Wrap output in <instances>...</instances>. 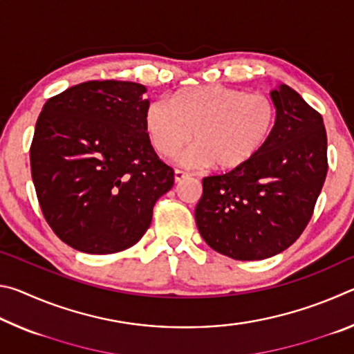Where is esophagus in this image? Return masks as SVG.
<instances>
[{"label":"esophagus","mask_w":354,"mask_h":354,"mask_svg":"<svg viewBox=\"0 0 354 354\" xmlns=\"http://www.w3.org/2000/svg\"><path fill=\"white\" fill-rule=\"evenodd\" d=\"M185 178H189V173H185L183 170H175V183H181Z\"/></svg>","instance_id":"1"}]
</instances>
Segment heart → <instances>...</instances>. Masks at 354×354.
Returning a JSON list of instances; mask_svg holds the SVG:
<instances>
[{
    "label": "heart",
    "instance_id": "1",
    "mask_svg": "<svg viewBox=\"0 0 354 354\" xmlns=\"http://www.w3.org/2000/svg\"><path fill=\"white\" fill-rule=\"evenodd\" d=\"M277 107L263 93H248L225 86H203L178 92L171 104L149 103L145 129L154 151L171 158L185 143L189 167L214 164L217 170H236L251 162L273 133Z\"/></svg>",
    "mask_w": 354,
    "mask_h": 354
}]
</instances>
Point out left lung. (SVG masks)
Masks as SVG:
<instances>
[{
	"mask_svg": "<svg viewBox=\"0 0 354 354\" xmlns=\"http://www.w3.org/2000/svg\"><path fill=\"white\" fill-rule=\"evenodd\" d=\"M277 107L266 148L241 169L203 179L195 207L201 237L237 261L281 253L313 217L328 171L323 118L286 84L270 92Z\"/></svg>",
	"mask_w": 354,
	"mask_h": 354,
	"instance_id": "left-lung-1",
	"label": "left lung"
}]
</instances>
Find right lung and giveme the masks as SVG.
I'll return each mask as SVG.
<instances>
[{
    "mask_svg": "<svg viewBox=\"0 0 354 354\" xmlns=\"http://www.w3.org/2000/svg\"><path fill=\"white\" fill-rule=\"evenodd\" d=\"M145 86L87 81L45 103L31 143V175L46 223L71 248L133 247L175 183L145 129Z\"/></svg>",
    "mask_w": 354,
    "mask_h": 354,
    "instance_id": "right-lung-1",
    "label": "right lung"
}]
</instances>
